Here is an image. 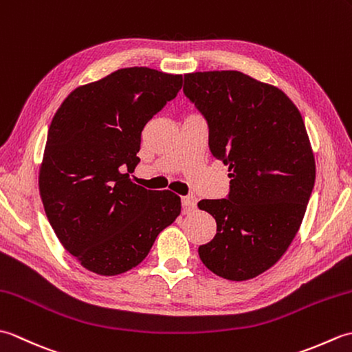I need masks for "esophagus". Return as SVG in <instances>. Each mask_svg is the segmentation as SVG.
I'll list each match as a JSON object with an SVG mask.
<instances>
[{
  "instance_id": "esophagus-1",
  "label": "esophagus",
  "mask_w": 352,
  "mask_h": 352,
  "mask_svg": "<svg viewBox=\"0 0 352 352\" xmlns=\"http://www.w3.org/2000/svg\"><path fill=\"white\" fill-rule=\"evenodd\" d=\"M182 204L184 207V210H192V208L197 207V198L193 195H188V197H183L182 198Z\"/></svg>"
}]
</instances>
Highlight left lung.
Returning a JSON list of instances; mask_svg holds the SVG:
<instances>
[{
    "instance_id": "left-lung-1",
    "label": "left lung",
    "mask_w": 352,
    "mask_h": 352,
    "mask_svg": "<svg viewBox=\"0 0 352 352\" xmlns=\"http://www.w3.org/2000/svg\"><path fill=\"white\" fill-rule=\"evenodd\" d=\"M183 92L206 118L208 146L231 178L228 198L198 203L216 221L199 258L222 278L251 280L287 251L315 186L302 116L281 89L239 71L186 74Z\"/></svg>"
}]
</instances>
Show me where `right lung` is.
Returning <instances> with one entry per match:
<instances>
[{"label":"right lung","mask_w":352,"mask_h":352,"mask_svg":"<svg viewBox=\"0 0 352 352\" xmlns=\"http://www.w3.org/2000/svg\"><path fill=\"white\" fill-rule=\"evenodd\" d=\"M183 76L144 66L111 72L66 96L52 118L39 169L45 213L63 248L104 276L144 260L182 212L170 190L131 182L140 134L174 100Z\"/></svg>","instance_id":"1"}]
</instances>
